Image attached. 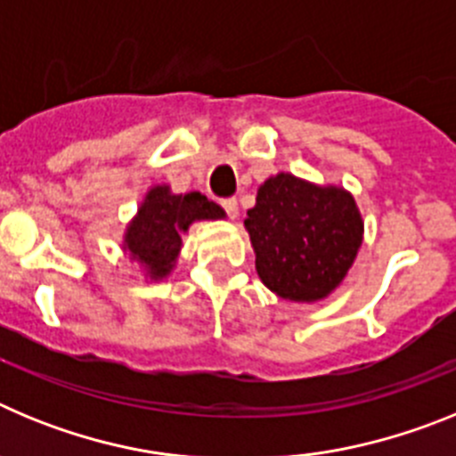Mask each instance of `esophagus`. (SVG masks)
Instances as JSON below:
<instances>
[{"label": "esophagus", "mask_w": 456, "mask_h": 456, "mask_svg": "<svg viewBox=\"0 0 456 456\" xmlns=\"http://www.w3.org/2000/svg\"><path fill=\"white\" fill-rule=\"evenodd\" d=\"M221 208H224V212L231 216V219H237V215H240V208H237L235 199H224L221 200Z\"/></svg>", "instance_id": "obj_1"}]
</instances>
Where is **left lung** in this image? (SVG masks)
Wrapping results in <instances>:
<instances>
[{
	"mask_svg": "<svg viewBox=\"0 0 456 456\" xmlns=\"http://www.w3.org/2000/svg\"><path fill=\"white\" fill-rule=\"evenodd\" d=\"M244 225L257 276L289 301L329 297L347 276L363 241V219L352 193L317 187L289 173H278L257 189Z\"/></svg>",
	"mask_w": 456,
	"mask_h": 456,
	"instance_id": "8db88e82",
	"label": "left lung"
}]
</instances>
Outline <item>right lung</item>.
<instances>
[{
    "label": "right lung",
    "mask_w": 456,
    "mask_h": 456,
    "mask_svg": "<svg viewBox=\"0 0 456 456\" xmlns=\"http://www.w3.org/2000/svg\"><path fill=\"white\" fill-rule=\"evenodd\" d=\"M225 212L203 193H171L167 184L152 187L136 219L127 225L125 248L146 265L151 278H164L178 260L184 232L193 221L224 219Z\"/></svg>",
    "instance_id": "add662e5"
}]
</instances>
